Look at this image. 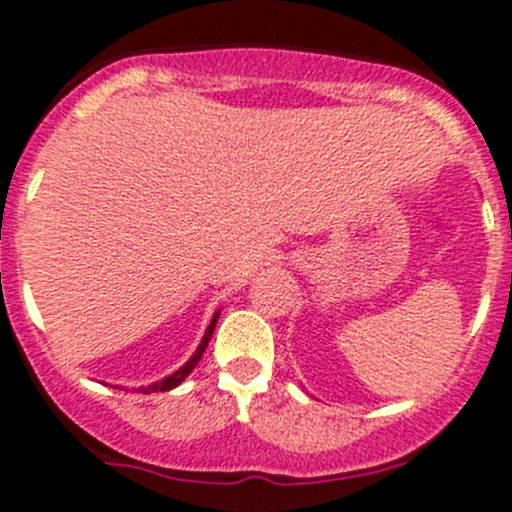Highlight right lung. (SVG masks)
<instances>
[{"label":"right lung","mask_w":512,"mask_h":512,"mask_svg":"<svg viewBox=\"0 0 512 512\" xmlns=\"http://www.w3.org/2000/svg\"><path fill=\"white\" fill-rule=\"evenodd\" d=\"M218 317H220V309L218 312L213 314V319H210V324H208V329H205V337H203V342L198 344V349H195V354L190 356L188 361H185L183 366H180L178 371H173V374L170 376H165V379H160V381H156V384H148V386H141V389L138 391H143V394H156V391H170V389H175V386L178 384H183V379L185 376L190 374V371L195 369V366H198V361H200V356H203V352H205V347H208V342H210V337H213V332H215V324H218Z\"/></svg>","instance_id":"1"}]
</instances>
